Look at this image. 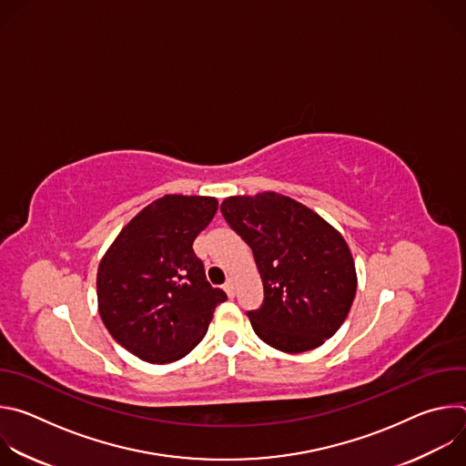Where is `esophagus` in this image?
<instances>
[{"label": "esophagus", "mask_w": 466, "mask_h": 466, "mask_svg": "<svg viewBox=\"0 0 466 466\" xmlns=\"http://www.w3.org/2000/svg\"><path fill=\"white\" fill-rule=\"evenodd\" d=\"M223 289H225V291H227V295H228V297H230V299H232V297H234V295H236V288H234V280H232V279H228V280H227V284H225V288H223Z\"/></svg>", "instance_id": "esophagus-1"}]
</instances>
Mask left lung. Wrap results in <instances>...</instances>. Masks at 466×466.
Returning a JSON list of instances; mask_svg holds the SVG:
<instances>
[{
  "mask_svg": "<svg viewBox=\"0 0 466 466\" xmlns=\"http://www.w3.org/2000/svg\"><path fill=\"white\" fill-rule=\"evenodd\" d=\"M221 214L250 247L263 284L261 306L247 311L256 336L289 354L313 350L334 336L358 288L343 236L275 191L228 197Z\"/></svg>",
  "mask_w": 466,
  "mask_h": 466,
  "instance_id": "obj_1",
  "label": "left lung"
}]
</instances>
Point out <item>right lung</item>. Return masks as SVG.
Here are the masks:
<instances>
[{"label":"right lung","mask_w":466,"mask_h":466,"mask_svg":"<svg viewBox=\"0 0 466 466\" xmlns=\"http://www.w3.org/2000/svg\"><path fill=\"white\" fill-rule=\"evenodd\" d=\"M218 198L164 195L117 234L97 269L99 315L110 336L149 363H171L205 338L225 291L212 288L193 241Z\"/></svg>","instance_id":"obj_1"}]
</instances>
